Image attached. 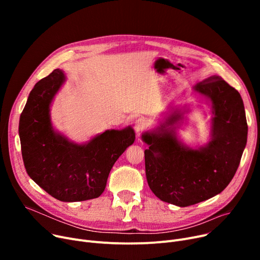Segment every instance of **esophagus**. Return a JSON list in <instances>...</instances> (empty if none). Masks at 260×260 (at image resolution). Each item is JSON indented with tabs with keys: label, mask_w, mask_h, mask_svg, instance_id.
I'll use <instances>...</instances> for the list:
<instances>
[{
	"label": "esophagus",
	"mask_w": 260,
	"mask_h": 260,
	"mask_svg": "<svg viewBox=\"0 0 260 260\" xmlns=\"http://www.w3.org/2000/svg\"><path fill=\"white\" fill-rule=\"evenodd\" d=\"M146 127H147V123L142 118L138 119L135 122V131H136V133H137V135H139L141 132H143Z\"/></svg>",
	"instance_id": "obj_1"
}]
</instances>
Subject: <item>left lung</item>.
I'll return each mask as SVG.
<instances>
[{
  "label": "left lung",
  "instance_id": "obj_1",
  "mask_svg": "<svg viewBox=\"0 0 260 260\" xmlns=\"http://www.w3.org/2000/svg\"><path fill=\"white\" fill-rule=\"evenodd\" d=\"M209 101L210 140L190 146L178 129L190 112L188 105L171 106L158 125L142 134L149 188L162 201L184 208L208 200L229 185L247 145L248 124L240 93L220 77L193 86Z\"/></svg>",
  "mask_w": 260,
  "mask_h": 260
}]
</instances>
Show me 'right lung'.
<instances>
[{
    "label": "right lung",
    "mask_w": 260,
    "mask_h": 260,
    "mask_svg": "<svg viewBox=\"0 0 260 260\" xmlns=\"http://www.w3.org/2000/svg\"><path fill=\"white\" fill-rule=\"evenodd\" d=\"M66 81L57 68L30 91L20 117L19 136L27 174L50 196L64 202L98 198L115 162L135 141L131 125L106 129L78 143L54 128L50 109Z\"/></svg>",
    "instance_id": "1"
}]
</instances>
